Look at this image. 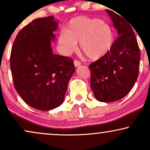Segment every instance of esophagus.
Wrapping results in <instances>:
<instances>
[{
	"instance_id": "34e87169",
	"label": "esophagus",
	"mask_w": 150,
	"mask_h": 150,
	"mask_svg": "<svg viewBox=\"0 0 150 150\" xmlns=\"http://www.w3.org/2000/svg\"><path fill=\"white\" fill-rule=\"evenodd\" d=\"M74 64L75 67H79V65H81V63L78 60H74Z\"/></svg>"
}]
</instances>
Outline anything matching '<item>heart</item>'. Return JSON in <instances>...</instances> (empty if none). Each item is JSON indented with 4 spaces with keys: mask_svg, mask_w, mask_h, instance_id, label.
Instances as JSON below:
<instances>
[{
    "mask_svg": "<svg viewBox=\"0 0 150 150\" xmlns=\"http://www.w3.org/2000/svg\"><path fill=\"white\" fill-rule=\"evenodd\" d=\"M79 42L88 58L98 60L110 50L113 35L110 26L103 20L78 16L69 22L66 30L59 32L58 43L63 52L69 54L77 48Z\"/></svg>",
    "mask_w": 150,
    "mask_h": 150,
    "instance_id": "heart-1",
    "label": "heart"
}]
</instances>
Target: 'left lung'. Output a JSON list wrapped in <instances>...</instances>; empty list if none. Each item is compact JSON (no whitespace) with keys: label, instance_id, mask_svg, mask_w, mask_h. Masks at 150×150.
I'll return each mask as SVG.
<instances>
[{"label":"left lung","instance_id":"8db88e82","mask_svg":"<svg viewBox=\"0 0 150 150\" xmlns=\"http://www.w3.org/2000/svg\"><path fill=\"white\" fill-rule=\"evenodd\" d=\"M106 11L119 37L109 52L89 67L95 98L100 102H110L125 97L134 86L139 75L141 54L130 24L114 10Z\"/></svg>","mask_w":150,"mask_h":150}]
</instances>
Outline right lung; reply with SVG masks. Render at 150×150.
<instances>
[{
  "mask_svg": "<svg viewBox=\"0 0 150 150\" xmlns=\"http://www.w3.org/2000/svg\"><path fill=\"white\" fill-rule=\"evenodd\" d=\"M57 25L53 16L33 20L18 33L11 48L14 87L26 104L41 110L63 103L75 71L71 58L52 53L50 41Z\"/></svg>",
  "mask_w": 150,
  "mask_h": 150,
  "instance_id": "add662e5",
  "label": "right lung"
}]
</instances>
